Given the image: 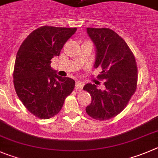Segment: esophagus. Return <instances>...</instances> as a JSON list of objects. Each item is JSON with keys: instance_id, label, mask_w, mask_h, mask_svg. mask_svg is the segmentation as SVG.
Listing matches in <instances>:
<instances>
[{"instance_id": "1", "label": "esophagus", "mask_w": 158, "mask_h": 158, "mask_svg": "<svg viewBox=\"0 0 158 158\" xmlns=\"http://www.w3.org/2000/svg\"><path fill=\"white\" fill-rule=\"evenodd\" d=\"M76 89H79V90L82 89V87H83V82L79 80H77L76 82Z\"/></svg>"}]
</instances>
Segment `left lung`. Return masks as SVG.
I'll return each mask as SVG.
<instances>
[{
    "mask_svg": "<svg viewBox=\"0 0 158 158\" xmlns=\"http://www.w3.org/2000/svg\"><path fill=\"white\" fill-rule=\"evenodd\" d=\"M96 48L94 68L101 67L98 76L104 79V89L87 83L83 89L89 92L92 101L86 111L93 118L107 120L123 110L135 93L137 66L133 54L125 40L107 28H86Z\"/></svg>",
    "mask_w": 158,
    "mask_h": 158,
    "instance_id": "1",
    "label": "left lung"
}]
</instances>
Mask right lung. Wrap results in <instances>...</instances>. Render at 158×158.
<instances>
[{
	"label": "right lung",
	"instance_id": "obj_1",
	"mask_svg": "<svg viewBox=\"0 0 158 158\" xmlns=\"http://www.w3.org/2000/svg\"><path fill=\"white\" fill-rule=\"evenodd\" d=\"M76 29L48 26L38 28L18 51L13 73L15 89L27 110L39 118L56 115L74 89L75 81L57 76L51 63Z\"/></svg>",
	"mask_w": 158,
	"mask_h": 158
}]
</instances>
